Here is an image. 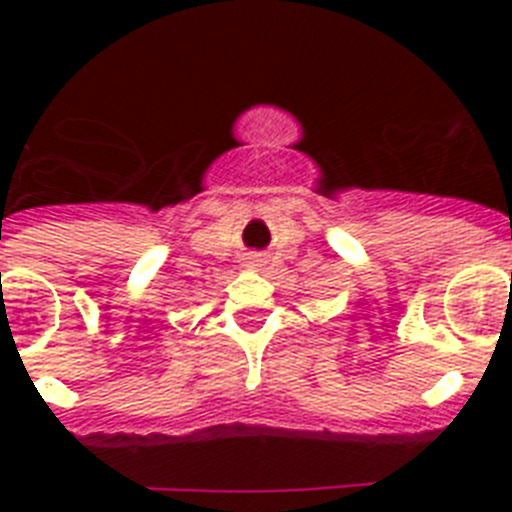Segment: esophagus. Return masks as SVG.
Listing matches in <instances>:
<instances>
[{"mask_svg": "<svg viewBox=\"0 0 512 512\" xmlns=\"http://www.w3.org/2000/svg\"><path fill=\"white\" fill-rule=\"evenodd\" d=\"M253 261H256V259H253ZM253 261H248V264H253Z\"/></svg>", "mask_w": 512, "mask_h": 512, "instance_id": "obj_1", "label": "esophagus"}]
</instances>
